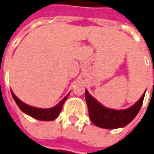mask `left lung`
I'll return each instance as SVG.
<instances>
[{"mask_svg":"<svg viewBox=\"0 0 154 154\" xmlns=\"http://www.w3.org/2000/svg\"><path fill=\"white\" fill-rule=\"evenodd\" d=\"M146 92L141 96L138 101L129 108L115 110L106 108L85 90V101L89 110V116L91 122L103 129H117L129 124L139 112Z\"/></svg>","mask_w":154,"mask_h":154,"instance_id":"1","label":"left lung"}]
</instances>
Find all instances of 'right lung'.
Segmentation results:
<instances>
[{"mask_svg":"<svg viewBox=\"0 0 154 154\" xmlns=\"http://www.w3.org/2000/svg\"><path fill=\"white\" fill-rule=\"evenodd\" d=\"M11 94H12V97L15 100L16 103L17 104L19 108L23 113H25L26 115H28L33 118L38 119L39 121H53L56 118L60 115L63 106L64 104V101L66 100V99L69 96V94L67 96H65L63 100H61L55 106L44 109V108H38V107H34V106H31L23 103L14 94L13 91H11Z\"/></svg>","mask_w":154,"mask_h":154,"instance_id":"1","label":"right lung"}]
</instances>
